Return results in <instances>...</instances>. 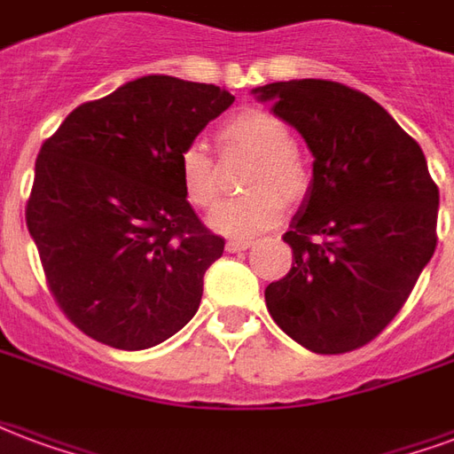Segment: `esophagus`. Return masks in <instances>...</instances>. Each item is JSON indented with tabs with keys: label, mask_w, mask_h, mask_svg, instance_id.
<instances>
[{
	"label": "esophagus",
	"mask_w": 454,
	"mask_h": 454,
	"mask_svg": "<svg viewBox=\"0 0 454 454\" xmlns=\"http://www.w3.org/2000/svg\"><path fill=\"white\" fill-rule=\"evenodd\" d=\"M253 246V240H228L226 250L228 253H240V250H247Z\"/></svg>",
	"instance_id": "esophagus-1"
}]
</instances>
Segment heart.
Returning <instances> with one entry per match:
<instances>
[{"label": "heart", "instance_id": "heart-1", "mask_svg": "<svg viewBox=\"0 0 454 454\" xmlns=\"http://www.w3.org/2000/svg\"><path fill=\"white\" fill-rule=\"evenodd\" d=\"M218 148L223 153L253 155L240 184L243 194L226 199L211 214L208 223L223 236H253L275 226L285 204H299L311 187V169L294 148L292 129L275 114L243 109L218 129ZM179 182L192 207L211 208L221 184L214 160L199 143L179 153Z\"/></svg>", "mask_w": 454, "mask_h": 454}]
</instances>
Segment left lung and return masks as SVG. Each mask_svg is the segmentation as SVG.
<instances>
[{"label":"left lung","mask_w":454,"mask_h":454,"mask_svg":"<svg viewBox=\"0 0 454 454\" xmlns=\"http://www.w3.org/2000/svg\"><path fill=\"white\" fill-rule=\"evenodd\" d=\"M314 153L285 243L292 270L265 289L275 324L318 355L374 340L438 246V184L416 140L367 94L331 80L255 90Z\"/></svg>","instance_id":"left-lung-1"}]
</instances>
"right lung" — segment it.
I'll use <instances>...</instances> for the list:
<instances>
[{
	"label": "right lung",
	"mask_w": 454,
	"mask_h": 454,
	"mask_svg": "<svg viewBox=\"0 0 454 454\" xmlns=\"http://www.w3.org/2000/svg\"><path fill=\"white\" fill-rule=\"evenodd\" d=\"M233 99L148 74L80 104L41 145L26 226L55 304L94 340L145 350L197 314L226 243L189 207L177 160Z\"/></svg>",
	"instance_id": "add662e5"
}]
</instances>
